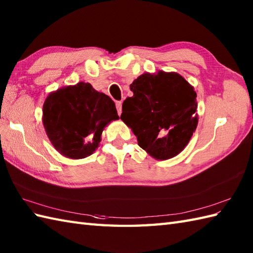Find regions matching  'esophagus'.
I'll use <instances>...</instances> for the list:
<instances>
[{
    "instance_id": "34e87169",
    "label": "esophagus",
    "mask_w": 253,
    "mask_h": 253,
    "mask_svg": "<svg viewBox=\"0 0 253 253\" xmlns=\"http://www.w3.org/2000/svg\"><path fill=\"white\" fill-rule=\"evenodd\" d=\"M122 101H117L116 102V109H117V113H118V115H121L122 114Z\"/></svg>"
}]
</instances>
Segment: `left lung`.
I'll return each mask as SVG.
<instances>
[{
    "instance_id": "left-lung-1",
    "label": "left lung",
    "mask_w": 253,
    "mask_h": 253,
    "mask_svg": "<svg viewBox=\"0 0 253 253\" xmlns=\"http://www.w3.org/2000/svg\"><path fill=\"white\" fill-rule=\"evenodd\" d=\"M133 95L123 103L121 120L138 144L155 160L176 157L198 125L197 93L177 73H144L130 84Z\"/></svg>"
}]
</instances>
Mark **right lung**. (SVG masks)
Segmentation results:
<instances>
[{
    "label": "right lung",
    "instance_id": "1",
    "mask_svg": "<svg viewBox=\"0 0 253 253\" xmlns=\"http://www.w3.org/2000/svg\"><path fill=\"white\" fill-rule=\"evenodd\" d=\"M42 112V122L53 147L69 159L92 154L99 147L104 127L118 118L110 96L83 82L51 92Z\"/></svg>",
    "mask_w": 253,
    "mask_h": 253
}]
</instances>
